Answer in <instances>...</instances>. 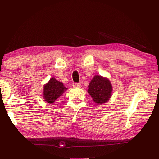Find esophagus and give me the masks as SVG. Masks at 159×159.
I'll return each instance as SVG.
<instances>
[{"label": "esophagus", "instance_id": "obj_1", "mask_svg": "<svg viewBox=\"0 0 159 159\" xmlns=\"http://www.w3.org/2000/svg\"><path fill=\"white\" fill-rule=\"evenodd\" d=\"M80 83H73V87L74 88H80Z\"/></svg>", "mask_w": 159, "mask_h": 159}]
</instances>
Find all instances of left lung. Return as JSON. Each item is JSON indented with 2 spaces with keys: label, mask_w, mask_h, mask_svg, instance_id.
<instances>
[{
  "label": "left lung",
  "mask_w": 159,
  "mask_h": 159,
  "mask_svg": "<svg viewBox=\"0 0 159 159\" xmlns=\"http://www.w3.org/2000/svg\"><path fill=\"white\" fill-rule=\"evenodd\" d=\"M113 88L108 78L95 75L88 85V93L97 104H104L111 98Z\"/></svg>",
  "instance_id": "1"
}]
</instances>
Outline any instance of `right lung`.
I'll return each mask as SVG.
<instances>
[{
	"mask_svg": "<svg viewBox=\"0 0 159 159\" xmlns=\"http://www.w3.org/2000/svg\"><path fill=\"white\" fill-rule=\"evenodd\" d=\"M66 90L67 88L64 87L63 83L58 81L55 77H52L43 86V98L47 103L53 104Z\"/></svg>",
	"mask_w": 159,
	"mask_h": 159,
	"instance_id": "obj_1",
	"label": "right lung"
}]
</instances>
